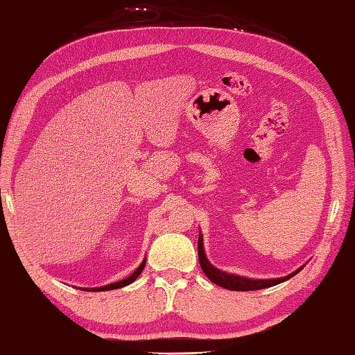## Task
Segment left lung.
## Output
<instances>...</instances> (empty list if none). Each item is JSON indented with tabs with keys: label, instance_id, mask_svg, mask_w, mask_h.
<instances>
[{
	"label": "left lung",
	"instance_id": "8db88e82",
	"mask_svg": "<svg viewBox=\"0 0 355 355\" xmlns=\"http://www.w3.org/2000/svg\"><path fill=\"white\" fill-rule=\"evenodd\" d=\"M198 250H199V263L203 273L207 275L208 279L211 282H214V284L227 288V290H234V291H249V290H261V288H267V287H272V286H277L281 284V282H284L290 278H293L296 273L301 272L304 269V266L299 267L295 272H291L287 277H282V278H272V279H254V278H248V277H240V275H234V273H227L217 269V267L212 266L208 258L207 254H205V249H203V237L202 234H199V241H198Z\"/></svg>",
	"mask_w": 355,
	"mask_h": 355
}]
</instances>
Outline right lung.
Masks as SVG:
<instances>
[{
	"mask_svg": "<svg viewBox=\"0 0 355 355\" xmlns=\"http://www.w3.org/2000/svg\"><path fill=\"white\" fill-rule=\"evenodd\" d=\"M144 267H146V258L143 259V263H141V264L137 267V270L133 272L132 275H129L128 278H124V279H121V281H116V282H111V284L103 286V287H94V288H80V290H86V291H106V290H115V288H121V287H125V286L132 284V282L135 281V279L139 277V273L143 272Z\"/></svg>",
	"mask_w": 355,
	"mask_h": 355,
	"instance_id": "1",
	"label": "right lung"
}]
</instances>
